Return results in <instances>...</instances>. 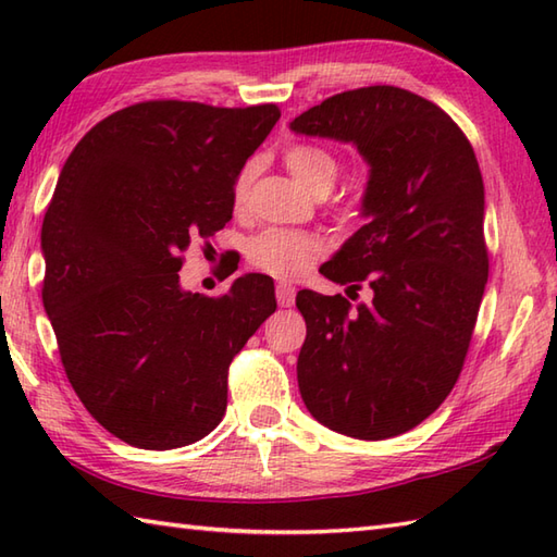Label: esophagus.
Listing matches in <instances>:
<instances>
[{"label": "esophagus", "mask_w": 557, "mask_h": 557, "mask_svg": "<svg viewBox=\"0 0 557 557\" xmlns=\"http://www.w3.org/2000/svg\"><path fill=\"white\" fill-rule=\"evenodd\" d=\"M275 297H277L280 306H285V309H289V306H294V297H297V289H294L292 285H287V282H280L277 289H275Z\"/></svg>", "instance_id": "34e87169"}]
</instances>
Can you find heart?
<instances>
[{"instance_id":"obj_1","label":"heart","mask_w":557,"mask_h":557,"mask_svg":"<svg viewBox=\"0 0 557 557\" xmlns=\"http://www.w3.org/2000/svg\"><path fill=\"white\" fill-rule=\"evenodd\" d=\"M287 170L301 186L309 188L313 196H325L339 180V158L333 150L315 144H297L285 152ZM253 176V168H246L234 186V203L242 206L246 198L248 182ZM325 253L323 242L313 234L297 230L270 227L258 232L246 246L248 263L256 270L272 277H297L309 270L315 260Z\"/></svg>"}]
</instances>
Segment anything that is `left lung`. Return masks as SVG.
Returning <instances> with one entry per match:
<instances>
[{"instance_id": "obj_1", "label": "left lung", "mask_w": 557, "mask_h": 557, "mask_svg": "<svg viewBox=\"0 0 557 557\" xmlns=\"http://www.w3.org/2000/svg\"><path fill=\"white\" fill-rule=\"evenodd\" d=\"M289 128L351 144L369 164L366 224L321 275L371 287L373 301L297 294L299 393L330 431L385 441L429 419L465 366L488 280L479 162L437 104L395 86L339 92Z\"/></svg>"}]
</instances>
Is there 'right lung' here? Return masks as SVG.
<instances>
[{"instance_id": "obj_1", "label": "right lung", "mask_w": 557, "mask_h": 557, "mask_svg": "<svg viewBox=\"0 0 557 557\" xmlns=\"http://www.w3.org/2000/svg\"><path fill=\"white\" fill-rule=\"evenodd\" d=\"M277 104L148 100L71 150L42 220V304L71 387L120 441L174 449L227 409V371L275 313L272 277L222 297L180 285L182 253L232 220L234 184Z\"/></svg>"}]
</instances>
